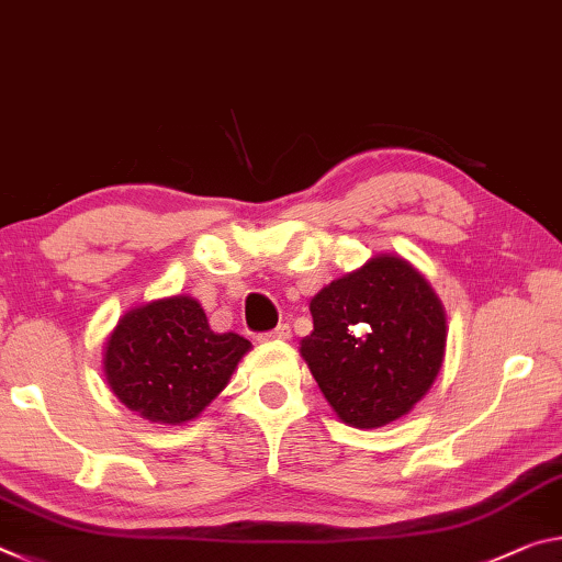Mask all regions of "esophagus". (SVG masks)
Instances as JSON below:
<instances>
[{"label": "esophagus", "instance_id": "34e87169", "mask_svg": "<svg viewBox=\"0 0 562 562\" xmlns=\"http://www.w3.org/2000/svg\"><path fill=\"white\" fill-rule=\"evenodd\" d=\"M291 338V326L289 324H279L269 334L261 336V341H289Z\"/></svg>", "mask_w": 562, "mask_h": 562}]
</instances>
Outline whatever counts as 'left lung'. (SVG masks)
Wrapping results in <instances>:
<instances>
[{
    "mask_svg": "<svg viewBox=\"0 0 562 562\" xmlns=\"http://www.w3.org/2000/svg\"><path fill=\"white\" fill-rule=\"evenodd\" d=\"M308 308L314 330L301 356L348 426H389L434 385L446 353V311L406 259L375 256L321 289Z\"/></svg>",
    "mask_w": 562,
    "mask_h": 562,
    "instance_id": "8db88e82",
    "label": "left lung"
}]
</instances>
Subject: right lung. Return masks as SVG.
Segmentation results:
<instances>
[{
    "instance_id": "add662e5",
    "label": "right lung",
    "mask_w": 562,
    "mask_h": 562,
    "mask_svg": "<svg viewBox=\"0 0 562 562\" xmlns=\"http://www.w3.org/2000/svg\"><path fill=\"white\" fill-rule=\"evenodd\" d=\"M248 351L244 336L209 328L196 299L171 296L119 318L104 344V375L128 411L181 426L226 389Z\"/></svg>"
}]
</instances>
